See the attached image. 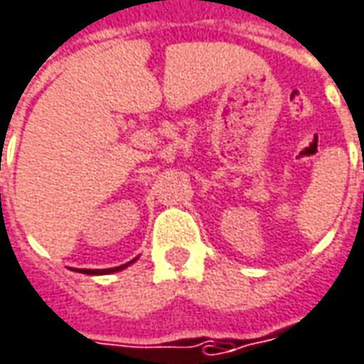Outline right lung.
Returning <instances> with one entry per match:
<instances>
[{
    "instance_id": "add662e5",
    "label": "right lung",
    "mask_w": 364,
    "mask_h": 364,
    "mask_svg": "<svg viewBox=\"0 0 364 364\" xmlns=\"http://www.w3.org/2000/svg\"><path fill=\"white\" fill-rule=\"evenodd\" d=\"M136 260H138V258H134V260L128 262V264H122V266H118V268H108V270H82V274H88V276H100V274H112V272H120V270H124V268H128L129 264H134Z\"/></svg>"
}]
</instances>
